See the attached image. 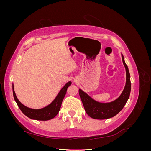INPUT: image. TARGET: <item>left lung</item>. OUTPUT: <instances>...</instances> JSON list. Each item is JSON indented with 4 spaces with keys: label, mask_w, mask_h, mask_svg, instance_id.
Wrapping results in <instances>:
<instances>
[{
    "label": "left lung",
    "mask_w": 151,
    "mask_h": 151,
    "mask_svg": "<svg viewBox=\"0 0 151 151\" xmlns=\"http://www.w3.org/2000/svg\"><path fill=\"white\" fill-rule=\"evenodd\" d=\"M122 57L123 63L126 70V84L121 95L115 101L110 103H99L95 101L83 90L79 89L80 98L85 111L91 118L98 120H104L115 116L124 107L129 99L131 91L130 75L122 54Z\"/></svg>",
    "instance_id": "1"
}]
</instances>
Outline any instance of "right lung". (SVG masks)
Returning a JSON list of instances; mask_svg holds the SVG:
<instances>
[{"mask_svg": "<svg viewBox=\"0 0 151 151\" xmlns=\"http://www.w3.org/2000/svg\"><path fill=\"white\" fill-rule=\"evenodd\" d=\"M72 83L70 81L68 83L63 87L58 93L56 98H55L53 101L48 104V106H45L41 109H32L30 108L27 107L22 104L17 99L14 89V85L12 84V92L14 100L16 101L17 106H19L21 111L23 113L24 115L28 116L31 119L36 120H42L46 121L51 120L58 113L62 105V103L63 99V98L67 93V88L71 85Z\"/></svg>", "mask_w": 151, "mask_h": 151, "instance_id": "add662e5", "label": "right lung"}]
</instances>
